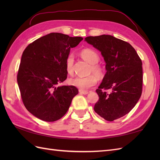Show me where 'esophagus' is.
Instances as JSON below:
<instances>
[{"label": "esophagus", "instance_id": "1", "mask_svg": "<svg viewBox=\"0 0 160 160\" xmlns=\"http://www.w3.org/2000/svg\"><path fill=\"white\" fill-rule=\"evenodd\" d=\"M79 93H82V94H84V95H87L89 93V92H88L87 91H84V90H79Z\"/></svg>", "mask_w": 160, "mask_h": 160}]
</instances>
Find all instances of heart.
Returning <instances> with one entry per match:
<instances>
[{
	"instance_id": "obj_1",
	"label": "heart",
	"mask_w": 160,
	"mask_h": 160,
	"mask_svg": "<svg viewBox=\"0 0 160 160\" xmlns=\"http://www.w3.org/2000/svg\"><path fill=\"white\" fill-rule=\"evenodd\" d=\"M82 59L89 63L90 76L87 77H75L69 80L71 85L78 87L80 90H87L95 86L98 82V78H102L104 75L103 69L97 63L100 60L99 55L96 52L91 49H84L80 52ZM73 57L72 55L68 56L66 60V70L69 75L73 73Z\"/></svg>"
}]
</instances>
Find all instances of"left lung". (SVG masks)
<instances>
[{
  "label": "left lung",
  "instance_id": "8db88e82",
  "mask_svg": "<svg viewBox=\"0 0 160 160\" xmlns=\"http://www.w3.org/2000/svg\"><path fill=\"white\" fill-rule=\"evenodd\" d=\"M85 41L99 50L107 72L96 89L99 100L94 111L112 122L128 113L137 104L142 91V62L130 44L111 35L89 36ZM111 89V93L103 90Z\"/></svg>",
  "mask_w": 160,
  "mask_h": 160
}]
</instances>
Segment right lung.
Segmentation results:
<instances>
[{
    "mask_svg": "<svg viewBox=\"0 0 160 160\" xmlns=\"http://www.w3.org/2000/svg\"><path fill=\"white\" fill-rule=\"evenodd\" d=\"M83 38L50 33L26 47L22 53L17 82L27 109L46 122L66 114L78 90L74 86H58L67 79L66 60L70 49Z\"/></svg>",
    "mask_w": 160,
    "mask_h": 160,
    "instance_id": "add662e5",
    "label": "right lung"
}]
</instances>
